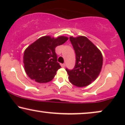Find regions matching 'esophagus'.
I'll use <instances>...</instances> for the list:
<instances>
[{
  "mask_svg": "<svg viewBox=\"0 0 125 125\" xmlns=\"http://www.w3.org/2000/svg\"><path fill=\"white\" fill-rule=\"evenodd\" d=\"M61 65V66H62V68H64V67H65V66H66V65H65V63H62V64H61V65Z\"/></svg>",
  "mask_w": 125,
  "mask_h": 125,
  "instance_id": "obj_1",
  "label": "esophagus"
}]
</instances>
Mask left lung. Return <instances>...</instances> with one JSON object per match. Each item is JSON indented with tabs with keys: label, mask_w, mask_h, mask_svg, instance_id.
<instances>
[{
	"label": "left lung",
	"mask_w": 125,
	"mask_h": 125,
	"mask_svg": "<svg viewBox=\"0 0 125 125\" xmlns=\"http://www.w3.org/2000/svg\"><path fill=\"white\" fill-rule=\"evenodd\" d=\"M69 40L76 54L73 69H66L69 81L76 87H86L95 81L100 73L102 54L86 37H71Z\"/></svg>",
	"instance_id": "1"
}]
</instances>
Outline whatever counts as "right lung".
<instances>
[{"mask_svg":"<svg viewBox=\"0 0 125 125\" xmlns=\"http://www.w3.org/2000/svg\"><path fill=\"white\" fill-rule=\"evenodd\" d=\"M68 40L65 36L56 38L44 36L28 46L24 54V68L27 75L39 83L52 81L61 68L57 62L55 48Z\"/></svg>","mask_w":125,"mask_h":125,"instance_id":"add662e5","label":"right lung"}]
</instances>
